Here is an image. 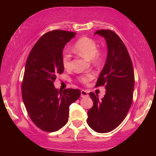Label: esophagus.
Masks as SVG:
<instances>
[{"label":"esophagus","mask_w":156,"mask_h":156,"mask_svg":"<svg viewBox=\"0 0 156 156\" xmlns=\"http://www.w3.org/2000/svg\"><path fill=\"white\" fill-rule=\"evenodd\" d=\"M88 92L85 90H82L81 91V97L84 98V97H88Z\"/></svg>","instance_id":"obj_1"}]
</instances>
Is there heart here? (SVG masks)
Instances as JSON below:
<instances>
[{"mask_svg": "<svg viewBox=\"0 0 156 156\" xmlns=\"http://www.w3.org/2000/svg\"><path fill=\"white\" fill-rule=\"evenodd\" d=\"M98 44L94 39L89 37H82L76 41L73 47V51L82 57L86 58L97 64L101 63L105 58V53L101 49H97ZM62 66L66 69L72 67V56L67 52H64L62 56ZM94 78L92 73H87L79 77V80L83 84H87Z\"/></svg>", "mask_w": 156, "mask_h": 156, "instance_id": "1", "label": "heart"}]
</instances>
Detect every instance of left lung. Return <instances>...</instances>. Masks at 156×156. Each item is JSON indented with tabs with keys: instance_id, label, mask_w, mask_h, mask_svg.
<instances>
[{
	"instance_id": "1",
	"label": "left lung",
	"mask_w": 156,
	"mask_h": 156,
	"mask_svg": "<svg viewBox=\"0 0 156 156\" xmlns=\"http://www.w3.org/2000/svg\"><path fill=\"white\" fill-rule=\"evenodd\" d=\"M104 37L107 45V60L96 87L105 86L106 93L101 100L89 94L94 105L87 112V122L98 133H108L120 125L133 100L134 72L126 46L114 31L100 30L94 33Z\"/></svg>"
}]
</instances>
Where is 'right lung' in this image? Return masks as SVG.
Listing matches in <instances>:
<instances>
[{
  "label": "right lung",
  "instance_id": "1",
  "mask_svg": "<svg viewBox=\"0 0 156 156\" xmlns=\"http://www.w3.org/2000/svg\"><path fill=\"white\" fill-rule=\"evenodd\" d=\"M75 32L49 31L34 44L25 64L21 89L23 102L31 120L43 131L59 130L68 122L71 104L80 96L79 89L55 88L54 82L63 73V49Z\"/></svg>",
  "mask_w": 156,
  "mask_h": 156
}]
</instances>
